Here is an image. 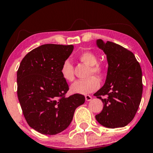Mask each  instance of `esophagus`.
Here are the masks:
<instances>
[{"label":"esophagus","instance_id":"1","mask_svg":"<svg viewBox=\"0 0 153 153\" xmlns=\"http://www.w3.org/2000/svg\"><path fill=\"white\" fill-rule=\"evenodd\" d=\"M85 100H86L87 101H91V99H92V97H91V96H89V95H86V96H85Z\"/></svg>","mask_w":153,"mask_h":153}]
</instances>
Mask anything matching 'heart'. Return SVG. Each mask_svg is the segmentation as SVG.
<instances>
[{
	"instance_id": "obj_1",
	"label": "heart",
	"mask_w": 153,
	"mask_h": 153,
	"mask_svg": "<svg viewBox=\"0 0 153 153\" xmlns=\"http://www.w3.org/2000/svg\"><path fill=\"white\" fill-rule=\"evenodd\" d=\"M78 59L81 62L90 67V75L94 74L101 75L103 73V68L98 64V58L94 52L86 51L79 54ZM62 77L66 81H73L74 79L73 66L69 59L63 62L60 69ZM99 79L93 76L85 80H78L73 82L71 86V90L73 94L85 95L94 92L99 87Z\"/></svg>"
}]
</instances>
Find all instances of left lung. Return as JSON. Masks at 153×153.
I'll return each instance as SVG.
<instances>
[{"label":"left lung","instance_id":"8db88e82","mask_svg":"<svg viewBox=\"0 0 153 153\" xmlns=\"http://www.w3.org/2000/svg\"><path fill=\"white\" fill-rule=\"evenodd\" d=\"M96 45L106 55L108 70L104 85L94 94L103 103L96 119L105 127H124L134 119L141 101V68L134 54L121 45L102 39L96 40Z\"/></svg>","mask_w":153,"mask_h":153}]
</instances>
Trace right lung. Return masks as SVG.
<instances>
[{"instance_id":"add662e5","label":"right lung","mask_w":153,"mask_h":153,"mask_svg":"<svg viewBox=\"0 0 153 153\" xmlns=\"http://www.w3.org/2000/svg\"><path fill=\"white\" fill-rule=\"evenodd\" d=\"M73 45L47 44L29 52L17 71V94L26 122L43 134H57L67 129L75 111L85 102L81 94L69 97L60 73Z\"/></svg>"}]
</instances>
